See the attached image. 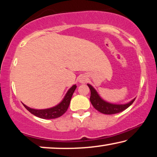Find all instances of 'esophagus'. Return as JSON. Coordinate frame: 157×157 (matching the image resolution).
<instances>
[{
	"label": "esophagus",
	"mask_w": 157,
	"mask_h": 157,
	"mask_svg": "<svg viewBox=\"0 0 157 157\" xmlns=\"http://www.w3.org/2000/svg\"><path fill=\"white\" fill-rule=\"evenodd\" d=\"M79 82L81 83H85L86 81H87V77L86 76H85V75H81V76L79 77V79H78Z\"/></svg>",
	"instance_id": "obj_1"
}]
</instances>
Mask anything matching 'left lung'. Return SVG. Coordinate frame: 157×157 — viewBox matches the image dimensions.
<instances>
[{
    "instance_id": "left-lung-1",
    "label": "left lung",
    "mask_w": 157,
    "mask_h": 157,
    "mask_svg": "<svg viewBox=\"0 0 157 157\" xmlns=\"http://www.w3.org/2000/svg\"><path fill=\"white\" fill-rule=\"evenodd\" d=\"M88 86L89 87L90 90H91V96H90V101H91V104L95 108L96 110L99 111V112L104 113V114H114V113H117L119 112H121L124 110H125L129 107L131 105L133 104L134 101V99H133L132 101L126 104H110V103L106 102L98 96L97 92L96 90L94 89L90 84H87Z\"/></svg>"
}]
</instances>
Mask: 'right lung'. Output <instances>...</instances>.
Here are the masks:
<instances>
[{"label":"right lung","instance_id":"right-lung-1","mask_svg":"<svg viewBox=\"0 0 157 157\" xmlns=\"http://www.w3.org/2000/svg\"><path fill=\"white\" fill-rule=\"evenodd\" d=\"M76 89V86H73L68 90L67 93H66L63 101H62L59 105L53 107V108L42 109V110H37V109L29 108V107L26 106L24 104H23V106H25V108L29 112H31L32 114L36 116V117L41 118V119H56V118L61 117V116L63 115V113L67 111L68 106H69L72 95Z\"/></svg>","mask_w":157,"mask_h":157}]
</instances>
